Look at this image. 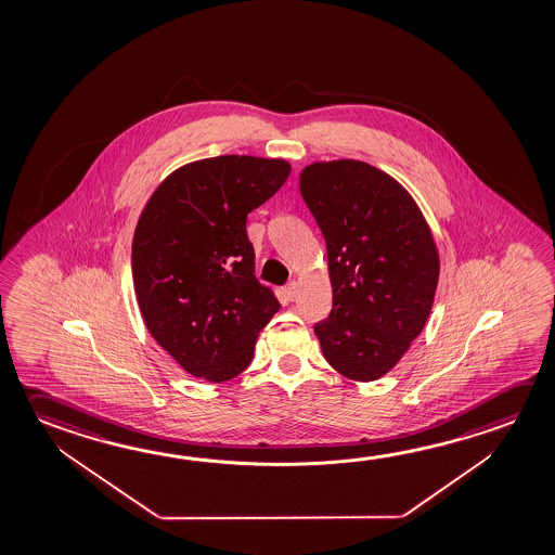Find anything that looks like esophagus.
Wrapping results in <instances>:
<instances>
[{
    "instance_id": "esophagus-1",
    "label": "esophagus",
    "mask_w": 555,
    "mask_h": 555,
    "mask_svg": "<svg viewBox=\"0 0 555 555\" xmlns=\"http://www.w3.org/2000/svg\"><path fill=\"white\" fill-rule=\"evenodd\" d=\"M282 294H284V298H286L288 301L296 300V296H298V284H296V282L286 284V286L282 288Z\"/></svg>"
}]
</instances>
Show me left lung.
<instances>
[{"label":"left lung","mask_w":555,"mask_h":555,"mask_svg":"<svg viewBox=\"0 0 555 555\" xmlns=\"http://www.w3.org/2000/svg\"><path fill=\"white\" fill-rule=\"evenodd\" d=\"M300 191L327 244L333 309L313 327L323 356L348 379H379L434 306L431 232L406 190L360 160L311 164Z\"/></svg>","instance_id":"left-lung-1"}]
</instances>
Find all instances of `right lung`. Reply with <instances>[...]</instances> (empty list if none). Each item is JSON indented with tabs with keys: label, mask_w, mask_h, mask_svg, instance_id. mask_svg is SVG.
I'll list each match as a JSON object with an SVG mask.
<instances>
[{
	"label": "right lung",
	"mask_w": 555,
	"mask_h": 555,
	"mask_svg": "<svg viewBox=\"0 0 555 555\" xmlns=\"http://www.w3.org/2000/svg\"><path fill=\"white\" fill-rule=\"evenodd\" d=\"M291 164L215 156L164 180L137 222L131 269L156 343L185 372L222 383L246 370L259 331L281 309L255 279L247 215L271 199Z\"/></svg>",
	"instance_id": "1"
}]
</instances>
